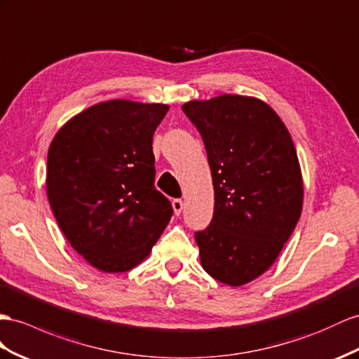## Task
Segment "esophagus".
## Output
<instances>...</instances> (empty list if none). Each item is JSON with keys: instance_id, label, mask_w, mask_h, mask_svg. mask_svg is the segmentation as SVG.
<instances>
[{"instance_id": "1", "label": "esophagus", "mask_w": 359, "mask_h": 359, "mask_svg": "<svg viewBox=\"0 0 359 359\" xmlns=\"http://www.w3.org/2000/svg\"><path fill=\"white\" fill-rule=\"evenodd\" d=\"M172 209H174V214H176V215H180L182 209H183V201H182L180 198L172 200Z\"/></svg>"}]
</instances>
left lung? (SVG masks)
Instances as JSON below:
<instances>
[{"label":"left lung","instance_id":"8db88e82","mask_svg":"<svg viewBox=\"0 0 359 359\" xmlns=\"http://www.w3.org/2000/svg\"><path fill=\"white\" fill-rule=\"evenodd\" d=\"M182 110L201 135L214 182L212 219L196 232L200 261L218 282L240 287L271 267L299 222L296 147L258 98L224 94Z\"/></svg>","mask_w":359,"mask_h":359}]
</instances>
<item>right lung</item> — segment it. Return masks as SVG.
I'll return each instance as SVG.
<instances>
[{
	"mask_svg": "<svg viewBox=\"0 0 359 359\" xmlns=\"http://www.w3.org/2000/svg\"><path fill=\"white\" fill-rule=\"evenodd\" d=\"M167 104L112 100L63 126L50 145L47 194L74 250L104 273L144 261L172 217L154 188L153 135Z\"/></svg>",
	"mask_w": 359,
	"mask_h": 359,
	"instance_id": "obj_1",
	"label": "right lung"
}]
</instances>
